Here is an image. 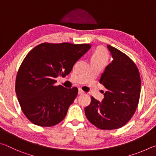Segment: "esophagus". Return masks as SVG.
Returning a JSON list of instances; mask_svg holds the SVG:
<instances>
[{"label":"esophagus","instance_id":"obj_1","mask_svg":"<svg viewBox=\"0 0 156 156\" xmlns=\"http://www.w3.org/2000/svg\"><path fill=\"white\" fill-rule=\"evenodd\" d=\"M84 93V91L83 90V89H78V94H83Z\"/></svg>","mask_w":156,"mask_h":156}]
</instances>
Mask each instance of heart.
I'll return each instance as SVG.
<instances>
[{
  "instance_id": "b5f03b06",
  "label": "heart",
  "mask_w": 156,
  "mask_h": 156,
  "mask_svg": "<svg viewBox=\"0 0 156 156\" xmlns=\"http://www.w3.org/2000/svg\"><path fill=\"white\" fill-rule=\"evenodd\" d=\"M109 60V53L104 47H98L94 50L91 56V61L102 62L106 64Z\"/></svg>"
}]
</instances>
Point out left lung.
Instances as JSON below:
<instances>
[{
  "label": "left lung",
  "instance_id": "1",
  "mask_svg": "<svg viewBox=\"0 0 156 156\" xmlns=\"http://www.w3.org/2000/svg\"><path fill=\"white\" fill-rule=\"evenodd\" d=\"M107 47L113 60L100 79L107 89L105 98L100 102L91 96L84 112L96 127L112 130L125 126L133 117L138 106L141 80L138 69L130 58L109 44Z\"/></svg>",
  "mask_w": 156,
  "mask_h": 156
}]
</instances>
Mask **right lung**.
Wrapping results in <instances>:
<instances>
[{
    "label": "right lung",
    "mask_w": 156,
    "mask_h": 156,
    "mask_svg": "<svg viewBox=\"0 0 156 156\" xmlns=\"http://www.w3.org/2000/svg\"><path fill=\"white\" fill-rule=\"evenodd\" d=\"M89 44L43 43L28 53L18 69L16 93L23 113L36 125L53 126L67 115L78 89L56 85L90 49Z\"/></svg>",
    "instance_id": "1"
}]
</instances>
